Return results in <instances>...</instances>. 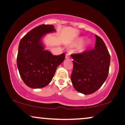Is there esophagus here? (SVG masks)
I'll list each match as a JSON object with an SVG mask.
<instances>
[{
    "label": "esophagus",
    "instance_id": "esophagus-1",
    "mask_svg": "<svg viewBox=\"0 0 125 125\" xmlns=\"http://www.w3.org/2000/svg\"><path fill=\"white\" fill-rule=\"evenodd\" d=\"M65 58L66 59H69V58H70V56H69V53H67L66 54Z\"/></svg>",
    "mask_w": 125,
    "mask_h": 125
}]
</instances>
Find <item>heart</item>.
I'll return each instance as SVG.
<instances>
[{"mask_svg":"<svg viewBox=\"0 0 125 125\" xmlns=\"http://www.w3.org/2000/svg\"><path fill=\"white\" fill-rule=\"evenodd\" d=\"M83 41H84V39H83V38H80L79 39L77 40V44H79L82 43L83 42Z\"/></svg>","mask_w":125,"mask_h":125,"instance_id":"b5f03b06","label":"heart"}]
</instances>
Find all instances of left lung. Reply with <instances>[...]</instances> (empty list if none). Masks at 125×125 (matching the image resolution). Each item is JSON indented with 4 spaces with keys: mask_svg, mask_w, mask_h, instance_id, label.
I'll use <instances>...</instances> for the list:
<instances>
[{
    "mask_svg": "<svg viewBox=\"0 0 125 125\" xmlns=\"http://www.w3.org/2000/svg\"><path fill=\"white\" fill-rule=\"evenodd\" d=\"M94 49L72 54L73 67L71 80L76 91L84 94L95 92L106 80L110 56L104 42L95 35Z\"/></svg>",
    "mask_w": 125,
    "mask_h": 125,
    "instance_id": "8db88e82",
    "label": "left lung"
}]
</instances>
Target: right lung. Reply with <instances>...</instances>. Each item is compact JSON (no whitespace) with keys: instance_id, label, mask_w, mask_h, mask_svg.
<instances>
[{"instance_id":"obj_1","label":"right lung","mask_w":125,"mask_h":125,"mask_svg":"<svg viewBox=\"0 0 125 125\" xmlns=\"http://www.w3.org/2000/svg\"><path fill=\"white\" fill-rule=\"evenodd\" d=\"M54 26L41 25L29 31L21 40L17 56L20 76L28 87L39 89L51 82L57 67L63 62L65 54L53 55L44 50L43 37L56 31Z\"/></svg>"}]
</instances>
